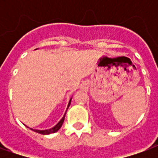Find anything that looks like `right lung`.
Here are the masks:
<instances>
[{
  "label": "right lung",
  "mask_w": 158,
  "mask_h": 158,
  "mask_svg": "<svg viewBox=\"0 0 158 158\" xmlns=\"http://www.w3.org/2000/svg\"><path fill=\"white\" fill-rule=\"evenodd\" d=\"M71 101H72V97H71V98H70V100H69V104H68L67 110L69 109V106H70V104H71ZM67 110H66L65 113H64V115H63V117L62 118V119H61V120H60V121H59V122L57 123H56L55 126H54V127H52V128H51V129H43V130H41V129H32V128H29V126H27V127H28V128H29V129H31V130H33V131L39 133V134H41V135H50V134H52V133L57 132L59 129H61L62 123H63V122H64V118H65V115H66V113H67Z\"/></svg>",
  "instance_id": "1"
}]
</instances>
